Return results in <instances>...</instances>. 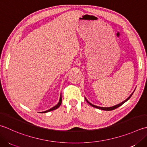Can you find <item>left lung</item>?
<instances>
[{
  "instance_id": "left-lung-1",
  "label": "left lung",
  "mask_w": 147,
  "mask_h": 147,
  "mask_svg": "<svg viewBox=\"0 0 147 147\" xmlns=\"http://www.w3.org/2000/svg\"><path fill=\"white\" fill-rule=\"evenodd\" d=\"M133 94H132L130 96H129L128 98L126 99V100H125L124 101H123L122 102H121V103H120V104H119V105H115V106H112V107H108V108H105V107H99V106H95V105H92L90 102H89L88 100L86 99V100H87V102L88 103L89 105H90V106H92V107H94V108H98V109H100V110H106V111H111V110H115V109H116V108H119V107H120V106L121 105H122L123 103L124 102H125L126 101H127V100H128L129 99H130V97L132 96V95H133Z\"/></svg>"
}]
</instances>
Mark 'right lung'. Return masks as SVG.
<instances>
[{
  "label": "right lung",
  "instance_id": "add662e5",
  "mask_svg": "<svg viewBox=\"0 0 147 147\" xmlns=\"http://www.w3.org/2000/svg\"><path fill=\"white\" fill-rule=\"evenodd\" d=\"M61 103H62V96H60L59 102L58 104H57L56 106H53V108H51V109H50V110H47V111H43V112H41V113H47V112H49V111H53V110H56V109L58 108L59 107V106H60V105H61Z\"/></svg>",
  "mask_w": 147,
  "mask_h": 147
}]
</instances>
